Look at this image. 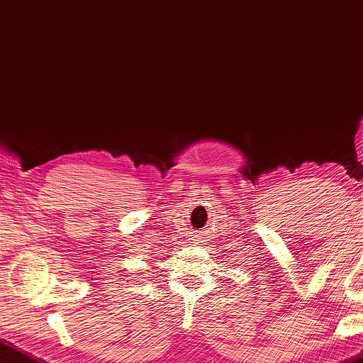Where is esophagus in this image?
Returning a JSON list of instances; mask_svg holds the SVG:
<instances>
[{
    "label": "esophagus",
    "mask_w": 363,
    "mask_h": 363,
    "mask_svg": "<svg viewBox=\"0 0 363 363\" xmlns=\"http://www.w3.org/2000/svg\"><path fill=\"white\" fill-rule=\"evenodd\" d=\"M194 238H197V241H199V236H194Z\"/></svg>",
    "instance_id": "1"
}]
</instances>
